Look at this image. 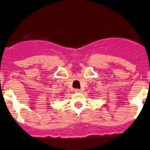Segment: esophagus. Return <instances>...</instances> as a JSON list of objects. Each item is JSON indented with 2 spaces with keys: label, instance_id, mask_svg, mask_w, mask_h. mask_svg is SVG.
<instances>
[{
  "label": "esophagus",
  "instance_id": "obj_1",
  "mask_svg": "<svg viewBox=\"0 0 150 150\" xmlns=\"http://www.w3.org/2000/svg\"><path fill=\"white\" fill-rule=\"evenodd\" d=\"M74 92H76V93H81V90L80 89H75Z\"/></svg>",
  "mask_w": 150,
  "mask_h": 150
}]
</instances>
